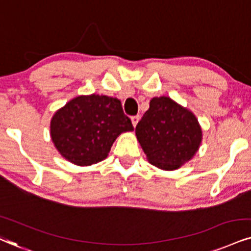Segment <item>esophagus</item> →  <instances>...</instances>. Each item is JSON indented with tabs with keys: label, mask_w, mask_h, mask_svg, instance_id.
I'll list each match as a JSON object with an SVG mask.
<instances>
[{
	"label": "esophagus",
	"mask_w": 251,
	"mask_h": 251,
	"mask_svg": "<svg viewBox=\"0 0 251 251\" xmlns=\"http://www.w3.org/2000/svg\"><path fill=\"white\" fill-rule=\"evenodd\" d=\"M140 115H135V116H132L131 117V122H132V126H137V123H138V121H140Z\"/></svg>",
	"instance_id": "esophagus-1"
}]
</instances>
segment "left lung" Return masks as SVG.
Segmentation results:
<instances>
[{
	"label": "left lung",
	"instance_id": "obj_1",
	"mask_svg": "<svg viewBox=\"0 0 251 251\" xmlns=\"http://www.w3.org/2000/svg\"><path fill=\"white\" fill-rule=\"evenodd\" d=\"M135 132L148 162L165 171L193 158L202 141L197 116L169 97L151 99Z\"/></svg>",
	"mask_w": 251,
	"mask_h": 251
}]
</instances>
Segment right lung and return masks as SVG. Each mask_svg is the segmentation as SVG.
Segmentation results:
<instances>
[{"label": "right lung", "mask_w": 251, "mask_h": 251, "mask_svg": "<svg viewBox=\"0 0 251 251\" xmlns=\"http://www.w3.org/2000/svg\"><path fill=\"white\" fill-rule=\"evenodd\" d=\"M121 101L107 95H79L53 114L50 135L55 149L78 166L106 159L122 132L132 131Z\"/></svg>", "instance_id": "right-lung-1"}]
</instances>
